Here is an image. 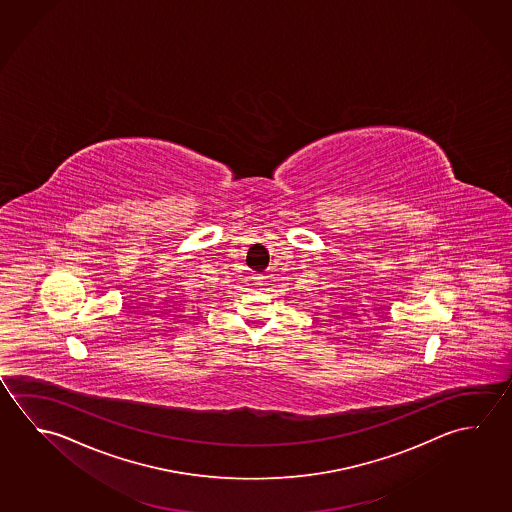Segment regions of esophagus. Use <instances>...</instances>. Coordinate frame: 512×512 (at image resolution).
Instances as JSON below:
<instances>
[{
    "label": "esophagus",
    "mask_w": 512,
    "mask_h": 512,
    "mask_svg": "<svg viewBox=\"0 0 512 512\" xmlns=\"http://www.w3.org/2000/svg\"><path fill=\"white\" fill-rule=\"evenodd\" d=\"M253 280H255V286L260 287V289L266 286V277H264V275H255Z\"/></svg>",
    "instance_id": "esophagus-1"
}]
</instances>
